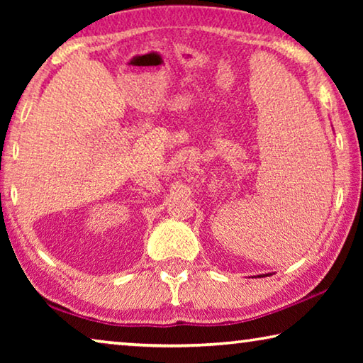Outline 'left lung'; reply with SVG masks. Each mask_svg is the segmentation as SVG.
Here are the masks:
<instances>
[{
  "mask_svg": "<svg viewBox=\"0 0 363 363\" xmlns=\"http://www.w3.org/2000/svg\"><path fill=\"white\" fill-rule=\"evenodd\" d=\"M264 275H269V274H262V277H264ZM259 277H261V275H259Z\"/></svg>",
  "mask_w": 363,
  "mask_h": 363,
  "instance_id": "left-lung-1",
  "label": "left lung"
}]
</instances>
